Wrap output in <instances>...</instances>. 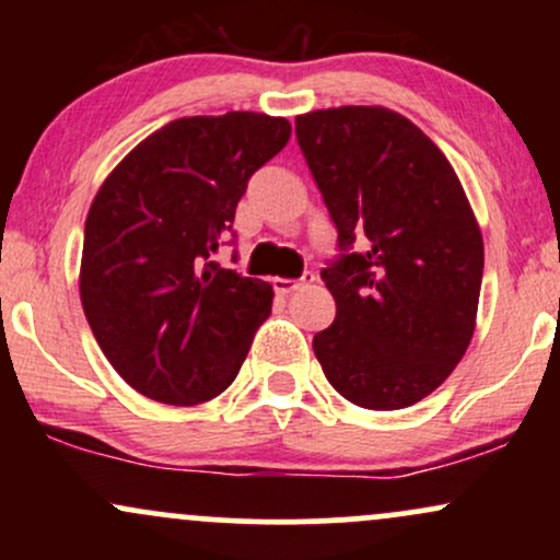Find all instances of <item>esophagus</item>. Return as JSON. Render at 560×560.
I'll return each instance as SVG.
<instances>
[{
  "instance_id": "esophagus-1",
  "label": "esophagus",
  "mask_w": 560,
  "mask_h": 560,
  "mask_svg": "<svg viewBox=\"0 0 560 560\" xmlns=\"http://www.w3.org/2000/svg\"><path fill=\"white\" fill-rule=\"evenodd\" d=\"M311 281H316V276L311 271L302 273L300 279H284V276H279V279H273V289L276 294H292L294 289H300L302 284H311Z\"/></svg>"
}]
</instances>
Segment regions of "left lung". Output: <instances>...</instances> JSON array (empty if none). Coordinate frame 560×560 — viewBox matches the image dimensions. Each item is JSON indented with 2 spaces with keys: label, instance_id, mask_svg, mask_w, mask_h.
<instances>
[{
  "label": "left lung",
  "instance_id": "left-lung-1",
  "mask_svg": "<svg viewBox=\"0 0 560 560\" xmlns=\"http://www.w3.org/2000/svg\"><path fill=\"white\" fill-rule=\"evenodd\" d=\"M294 133L339 247L320 271L337 316L313 352L350 402L408 408L471 342L485 244L464 186L440 147L387 107L298 115Z\"/></svg>",
  "mask_w": 560,
  "mask_h": 560
}]
</instances>
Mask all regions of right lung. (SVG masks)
<instances>
[{
  "instance_id": "obj_1",
  "label": "right lung",
  "mask_w": 560,
  "mask_h": 560,
  "mask_svg": "<svg viewBox=\"0 0 560 560\" xmlns=\"http://www.w3.org/2000/svg\"><path fill=\"white\" fill-rule=\"evenodd\" d=\"M289 133L262 113L171 120L96 191L81 305L113 369L150 400L205 402L240 374L273 289L213 255L234 244L236 202Z\"/></svg>"
}]
</instances>
